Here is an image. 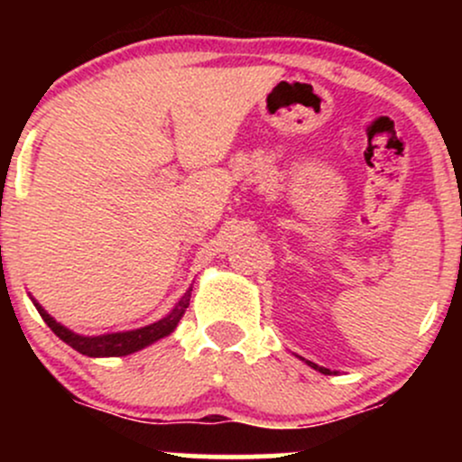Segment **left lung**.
<instances>
[{
  "mask_svg": "<svg viewBox=\"0 0 462 462\" xmlns=\"http://www.w3.org/2000/svg\"><path fill=\"white\" fill-rule=\"evenodd\" d=\"M306 363H309V365H310V367H312V369H317V371H321V374H326V375H328V374H332V371H330V369H326V367H319V365H315V363H310V360H306Z\"/></svg>",
  "mask_w": 462,
  "mask_h": 462,
  "instance_id": "obj_1",
  "label": "left lung"
}]
</instances>
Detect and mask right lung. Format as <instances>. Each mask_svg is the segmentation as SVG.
I'll return each mask as SVG.
<instances>
[{"instance_id": "right-lung-1", "label": "right lung", "mask_w": 462, "mask_h": 462, "mask_svg": "<svg viewBox=\"0 0 462 462\" xmlns=\"http://www.w3.org/2000/svg\"><path fill=\"white\" fill-rule=\"evenodd\" d=\"M190 291H193V286H190L187 293L180 298L178 304L173 306V310L169 312L167 317H162V319H158L156 323H150V326L145 328H136V330L99 334V337H82V334L71 332L69 328L60 326L54 317L47 315V310L39 304V301L36 300L32 301H34L36 310H39V315L43 317V321L51 328V332H54L58 338H62L67 346H71L76 352L84 354V356L104 358V356H128V354L139 352V349L152 346V343L161 341L164 337H169V334L176 330L180 319H182L184 310L189 309Z\"/></svg>"}]
</instances>
